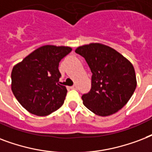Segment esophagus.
I'll list each match as a JSON object with an SVG mask.
<instances>
[{
  "label": "esophagus",
  "mask_w": 152,
  "mask_h": 152,
  "mask_svg": "<svg viewBox=\"0 0 152 152\" xmlns=\"http://www.w3.org/2000/svg\"><path fill=\"white\" fill-rule=\"evenodd\" d=\"M71 89H77V86H76V85H75V86H71Z\"/></svg>",
  "instance_id": "obj_1"
}]
</instances>
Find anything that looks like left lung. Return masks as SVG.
<instances>
[{
    "label": "left lung",
    "instance_id": "8db88e82",
    "mask_svg": "<svg viewBox=\"0 0 152 152\" xmlns=\"http://www.w3.org/2000/svg\"><path fill=\"white\" fill-rule=\"evenodd\" d=\"M75 52L85 58L93 74L91 89L82 96L85 106L101 116L122 109L136 87L132 64L116 50L101 43L81 46Z\"/></svg>",
    "mask_w": 152,
    "mask_h": 152
}]
</instances>
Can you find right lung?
I'll list each match as a JSON object with an SVG mask.
<instances>
[{
  "instance_id": "right-lung-1",
  "label": "right lung",
  "mask_w": 152,
  "mask_h": 152,
  "mask_svg": "<svg viewBox=\"0 0 152 152\" xmlns=\"http://www.w3.org/2000/svg\"><path fill=\"white\" fill-rule=\"evenodd\" d=\"M70 47L45 45L28 55L12 70V91L29 113L48 116L64 103L67 89L59 82V62Z\"/></svg>"
}]
</instances>
